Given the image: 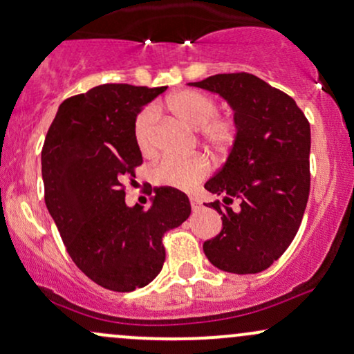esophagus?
Returning <instances> with one entry per match:
<instances>
[{"mask_svg":"<svg viewBox=\"0 0 354 354\" xmlns=\"http://www.w3.org/2000/svg\"><path fill=\"white\" fill-rule=\"evenodd\" d=\"M201 206H203V203L198 200V198H191V209L198 211V209H201Z\"/></svg>","mask_w":354,"mask_h":354,"instance_id":"1","label":"esophagus"}]
</instances>
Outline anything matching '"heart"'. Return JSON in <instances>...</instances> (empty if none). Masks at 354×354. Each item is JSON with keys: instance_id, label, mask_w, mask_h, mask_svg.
I'll return each instance as SVG.
<instances>
[{"instance_id": "heart-1", "label": "heart", "mask_w": 354, "mask_h": 354, "mask_svg": "<svg viewBox=\"0 0 354 354\" xmlns=\"http://www.w3.org/2000/svg\"><path fill=\"white\" fill-rule=\"evenodd\" d=\"M166 106L178 120L189 128L198 129V140L213 153H225L234 143L236 124L231 118L216 116L218 104L205 93L185 89L166 101ZM156 111L146 108L136 116L133 135L141 153L153 151ZM209 171L208 161L203 156L193 158H163L151 169L156 185L176 189H189L200 183Z\"/></svg>"}]
</instances>
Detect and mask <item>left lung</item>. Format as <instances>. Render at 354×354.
<instances>
[{
    "label": "left lung",
    "instance_id": "left-lung-1",
    "mask_svg": "<svg viewBox=\"0 0 354 354\" xmlns=\"http://www.w3.org/2000/svg\"><path fill=\"white\" fill-rule=\"evenodd\" d=\"M188 84L228 101L236 124L228 160L205 185L225 205L209 203L221 214L223 228L203 251L211 265L228 273L265 271L291 245L306 209L310 123L291 96L250 73ZM233 202L236 209L229 206Z\"/></svg>",
    "mask_w": 354,
    "mask_h": 354
}]
</instances>
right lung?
<instances>
[{
	"label": "right lung",
	"mask_w": 354,
	"mask_h": 354,
	"mask_svg": "<svg viewBox=\"0 0 354 354\" xmlns=\"http://www.w3.org/2000/svg\"><path fill=\"white\" fill-rule=\"evenodd\" d=\"M166 86L101 84L59 104L41 151L44 201L75 265L100 286L128 293L163 268V236L191 213L176 188H154L151 208L126 206L124 180L143 156L133 126ZM151 193V191H149Z\"/></svg>",
	"instance_id": "obj_1"
}]
</instances>
